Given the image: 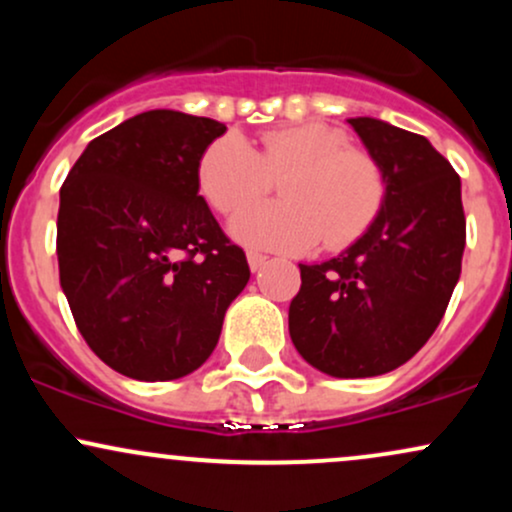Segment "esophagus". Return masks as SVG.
Segmentation results:
<instances>
[{
    "mask_svg": "<svg viewBox=\"0 0 512 512\" xmlns=\"http://www.w3.org/2000/svg\"><path fill=\"white\" fill-rule=\"evenodd\" d=\"M267 262V255H262V252H248V264L252 272H257V269H262V264Z\"/></svg>",
    "mask_w": 512,
    "mask_h": 512,
    "instance_id": "obj_1",
    "label": "esophagus"
}]
</instances>
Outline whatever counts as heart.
I'll use <instances>...</instances> for the list:
<instances>
[{
    "mask_svg": "<svg viewBox=\"0 0 512 512\" xmlns=\"http://www.w3.org/2000/svg\"><path fill=\"white\" fill-rule=\"evenodd\" d=\"M281 202H260L233 216L231 233L252 248L310 250L317 240L342 248L378 216L385 178L378 161L349 146L339 129L317 125L276 127L255 151L236 132L214 139L197 161V185L221 214H231L267 192L281 175Z\"/></svg>",
    "mask_w": 512,
    "mask_h": 512,
    "instance_id": "obj_1",
    "label": "heart"
}]
</instances>
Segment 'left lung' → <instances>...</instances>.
<instances>
[{
  "instance_id": "obj_1",
  "label": "left lung",
  "mask_w": 512,
  "mask_h": 512,
  "mask_svg": "<svg viewBox=\"0 0 512 512\" xmlns=\"http://www.w3.org/2000/svg\"><path fill=\"white\" fill-rule=\"evenodd\" d=\"M385 178L368 231L332 260L301 267L291 342L332 378H373L407 363L443 320L462 272L460 175L421 134L351 117Z\"/></svg>"
}]
</instances>
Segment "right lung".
Wrapping results in <instances>:
<instances>
[{"mask_svg":"<svg viewBox=\"0 0 512 512\" xmlns=\"http://www.w3.org/2000/svg\"><path fill=\"white\" fill-rule=\"evenodd\" d=\"M223 132L178 110L134 115L86 146L60 190L62 291L93 354L127 378L202 366L250 279L197 185L199 156Z\"/></svg>","mask_w":512,"mask_h":512,"instance_id":"right-lung-1","label":"right lung"}]
</instances>
